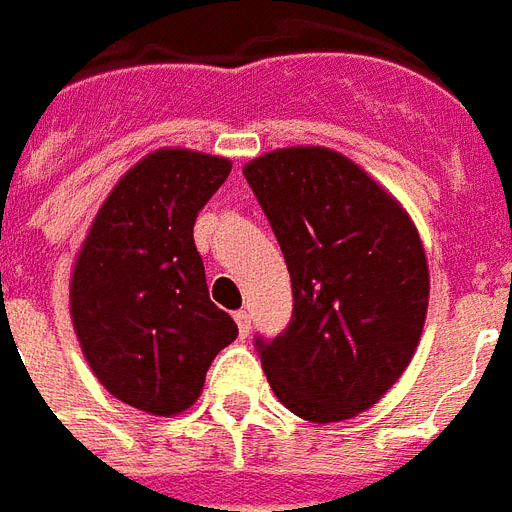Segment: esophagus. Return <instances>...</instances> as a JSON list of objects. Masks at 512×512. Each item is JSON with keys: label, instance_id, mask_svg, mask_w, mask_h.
Segmentation results:
<instances>
[{"label": "esophagus", "instance_id": "esophagus-1", "mask_svg": "<svg viewBox=\"0 0 512 512\" xmlns=\"http://www.w3.org/2000/svg\"><path fill=\"white\" fill-rule=\"evenodd\" d=\"M234 319H237V327H240L242 338H248V333H251V313L237 311V313H234Z\"/></svg>", "mask_w": 512, "mask_h": 512}]
</instances>
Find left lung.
<instances>
[{"label":"left lung","mask_w":512,"mask_h":512,"mask_svg":"<svg viewBox=\"0 0 512 512\" xmlns=\"http://www.w3.org/2000/svg\"><path fill=\"white\" fill-rule=\"evenodd\" d=\"M292 275V322L256 335L289 412L338 423L404 374L428 311L423 242L401 204L324 147L275 149L242 169Z\"/></svg>","instance_id":"left-lung-1"}]
</instances>
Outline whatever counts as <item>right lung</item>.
Here are the masks:
<instances>
[{
	"mask_svg": "<svg viewBox=\"0 0 512 512\" xmlns=\"http://www.w3.org/2000/svg\"><path fill=\"white\" fill-rule=\"evenodd\" d=\"M226 158L160 149L108 193L78 253L70 313L89 368L141 412H185L237 324L207 292L193 226Z\"/></svg>",
	"mask_w": 512,
	"mask_h": 512,
	"instance_id": "add662e5",
	"label": "right lung"
}]
</instances>
